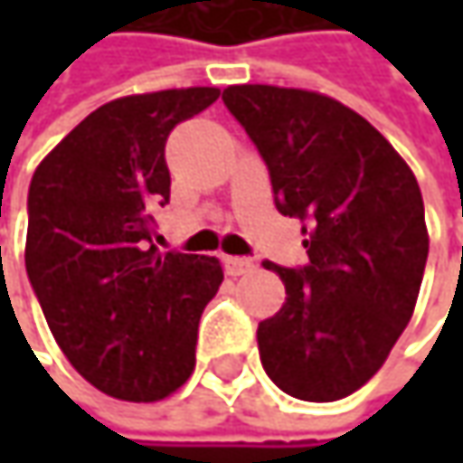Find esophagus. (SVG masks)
<instances>
[{"mask_svg": "<svg viewBox=\"0 0 463 463\" xmlns=\"http://www.w3.org/2000/svg\"><path fill=\"white\" fill-rule=\"evenodd\" d=\"M223 268H226V273L232 278L237 276H247V273H252L255 270V262L250 258H223Z\"/></svg>", "mask_w": 463, "mask_h": 463, "instance_id": "1", "label": "esophagus"}]
</instances>
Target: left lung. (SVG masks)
Here are the masks:
<instances>
[{
  "mask_svg": "<svg viewBox=\"0 0 463 463\" xmlns=\"http://www.w3.org/2000/svg\"><path fill=\"white\" fill-rule=\"evenodd\" d=\"M223 105L262 154L278 211L304 222L309 265L258 327L265 373L296 400L361 389L412 319L428 260L420 185L364 116L322 92L232 84Z\"/></svg>",
  "mask_w": 463,
  "mask_h": 463,
  "instance_id": "1",
  "label": "left lung"
}]
</instances>
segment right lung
Here are the masks:
<instances>
[{
	"mask_svg": "<svg viewBox=\"0 0 463 463\" xmlns=\"http://www.w3.org/2000/svg\"><path fill=\"white\" fill-rule=\"evenodd\" d=\"M222 95L183 87L105 102L48 152L27 193L25 268L69 364L108 397L159 402L195 368L216 258L159 252L169 131Z\"/></svg>",
	"mask_w": 463,
	"mask_h": 463,
	"instance_id": "add662e5",
	"label": "right lung"
}]
</instances>
